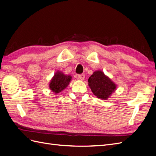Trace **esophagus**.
Instances as JSON below:
<instances>
[{
	"label": "esophagus",
	"instance_id": "obj_1",
	"mask_svg": "<svg viewBox=\"0 0 156 156\" xmlns=\"http://www.w3.org/2000/svg\"><path fill=\"white\" fill-rule=\"evenodd\" d=\"M78 78L80 80H84V78H85L84 74H82L78 75Z\"/></svg>",
	"mask_w": 156,
	"mask_h": 156
}]
</instances>
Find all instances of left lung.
I'll use <instances>...</instances> for the list:
<instances>
[{
    "instance_id": "1",
    "label": "left lung",
    "mask_w": 156,
    "mask_h": 156,
    "mask_svg": "<svg viewBox=\"0 0 156 156\" xmlns=\"http://www.w3.org/2000/svg\"><path fill=\"white\" fill-rule=\"evenodd\" d=\"M88 86L98 98L108 99L117 89V84L101 70H95L88 79Z\"/></svg>"
}]
</instances>
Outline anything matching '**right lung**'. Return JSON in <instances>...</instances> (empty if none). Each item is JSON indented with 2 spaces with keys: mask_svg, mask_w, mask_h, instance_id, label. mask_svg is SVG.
<instances>
[{
  "mask_svg": "<svg viewBox=\"0 0 156 156\" xmlns=\"http://www.w3.org/2000/svg\"><path fill=\"white\" fill-rule=\"evenodd\" d=\"M70 80H72L71 76L66 75L61 71L58 70L50 80L49 83V89L52 92L56 94H58L69 85Z\"/></svg>",
  "mask_w": 156,
  "mask_h": 156,
  "instance_id": "obj_1",
  "label": "right lung"
}]
</instances>
